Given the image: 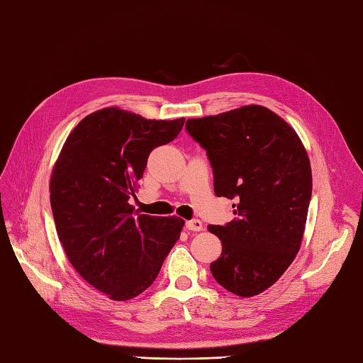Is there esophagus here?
I'll use <instances>...</instances> for the list:
<instances>
[{"label":"esophagus","mask_w":363,"mask_h":363,"mask_svg":"<svg viewBox=\"0 0 363 363\" xmlns=\"http://www.w3.org/2000/svg\"><path fill=\"white\" fill-rule=\"evenodd\" d=\"M184 227H186V230H191V232H201L202 230V223L199 219H191V220H186Z\"/></svg>","instance_id":"obj_1"}]
</instances>
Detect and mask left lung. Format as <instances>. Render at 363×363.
I'll return each instance as SVG.
<instances>
[{
    "label": "left lung",
    "instance_id": "8db88e82",
    "mask_svg": "<svg viewBox=\"0 0 363 363\" xmlns=\"http://www.w3.org/2000/svg\"><path fill=\"white\" fill-rule=\"evenodd\" d=\"M184 128L206 152L214 194L235 201L230 223L208 225L223 242L211 274L233 294H260L301 247L312 199L304 145L284 119L257 105L191 119Z\"/></svg>",
    "mask_w": 363,
    "mask_h": 363
}]
</instances>
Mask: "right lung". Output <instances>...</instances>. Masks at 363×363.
<instances>
[{
  "label": "right lung",
  "instance_id": "add662e5",
  "mask_svg": "<svg viewBox=\"0 0 363 363\" xmlns=\"http://www.w3.org/2000/svg\"><path fill=\"white\" fill-rule=\"evenodd\" d=\"M183 125L105 108L77 125L56 161L50 202L57 236L78 274L111 299L145 291L180 238L183 219L136 216L128 201L150 152Z\"/></svg>",
  "mask_w": 363,
  "mask_h": 363
}]
</instances>
